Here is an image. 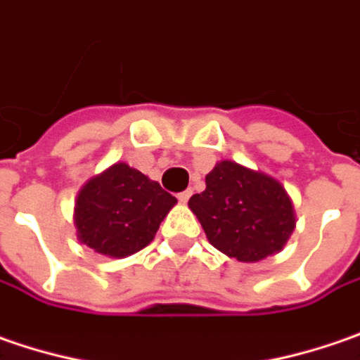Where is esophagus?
<instances>
[{
	"label": "esophagus",
	"instance_id": "34e87169",
	"mask_svg": "<svg viewBox=\"0 0 360 360\" xmlns=\"http://www.w3.org/2000/svg\"><path fill=\"white\" fill-rule=\"evenodd\" d=\"M191 193H193L191 189H187V191H181L179 195H177V199H179L181 203H187V201H189V197H191Z\"/></svg>",
	"mask_w": 360,
	"mask_h": 360
}]
</instances>
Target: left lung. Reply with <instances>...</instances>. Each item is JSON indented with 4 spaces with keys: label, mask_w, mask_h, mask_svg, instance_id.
Returning <instances> with one entry per match:
<instances>
[{
    "label": "left lung",
    "mask_w": 360,
    "mask_h": 360,
    "mask_svg": "<svg viewBox=\"0 0 360 360\" xmlns=\"http://www.w3.org/2000/svg\"><path fill=\"white\" fill-rule=\"evenodd\" d=\"M213 248L240 262L278 254L296 227L292 199L266 173L219 161L205 175V191L189 199Z\"/></svg>",
    "instance_id": "8db88e82"
}]
</instances>
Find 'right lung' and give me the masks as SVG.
<instances>
[{"label": "right lung", "instance_id": "obj_1", "mask_svg": "<svg viewBox=\"0 0 360 360\" xmlns=\"http://www.w3.org/2000/svg\"><path fill=\"white\" fill-rule=\"evenodd\" d=\"M177 199L127 163L86 181L76 197L78 240L108 258H127L149 245Z\"/></svg>", "mask_w": 360, "mask_h": 360}]
</instances>
